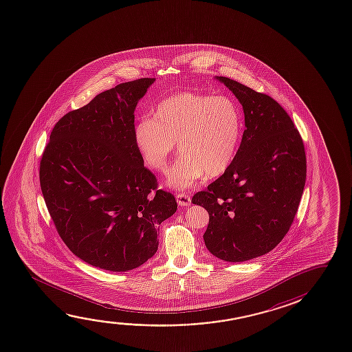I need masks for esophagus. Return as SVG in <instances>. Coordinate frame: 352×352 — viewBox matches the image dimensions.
<instances>
[{
  "label": "esophagus",
  "instance_id": "esophagus-1",
  "mask_svg": "<svg viewBox=\"0 0 352 352\" xmlns=\"http://www.w3.org/2000/svg\"><path fill=\"white\" fill-rule=\"evenodd\" d=\"M177 202L182 207H188V206L191 205V199L185 192H179V194H177Z\"/></svg>",
  "mask_w": 352,
  "mask_h": 352
}]
</instances>
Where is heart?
Masks as SVG:
<instances>
[{
	"mask_svg": "<svg viewBox=\"0 0 352 352\" xmlns=\"http://www.w3.org/2000/svg\"><path fill=\"white\" fill-rule=\"evenodd\" d=\"M241 136L238 104L224 95L182 91L158 103L151 120L134 130V142L147 167L163 172L178 141L182 156L168 173L167 184L186 189L204 175L216 178L233 162Z\"/></svg>",
	"mask_w": 352,
	"mask_h": 352,
	"instance_id": "heart-1",
	"label": "heart"
}]
</instances>
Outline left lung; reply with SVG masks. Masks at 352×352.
Returning <instances> with one entry per match:
<instances>
[{
  "mask_svg": "<svg viewBox=\"0 0 352 352\" xmlns=\"http://www.w3.org/2000/svg\"><path fill=\"white\" fill-rule=\"evenodd\" d=\"M241 103L243 140L227 170L191 202L210 222L206 248L227 262L268 254L292 227L306 182L302 139L276 100L238 81L216 76Z\"/></svg>",
  "mask_w": 352,
  "mask_h": 352,
  "instance_id": "left-lung-1",
  "label": "left lung"
}]
</instances>
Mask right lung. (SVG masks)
<instances>
[{"label": "right lung", "mask_w": 352, "mask_h": 352, "mask_svg": "<svg viewBox=\"0 0 352 352\" xmlns=\"http://www.w3.org/2000/svg\"><path fill=\"white\" fill-rule=\"evenodd\" d=\"M155 78L119 84L56 123L40 162V185L60 239L76 257L131 271L158 249L160 224L178 205L157 190L134 142V111Z\"/></svg>", "instance_id": "obj_1"}]
</instances>
